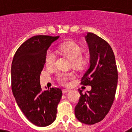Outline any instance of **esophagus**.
Segmentation results:
<instances>
[{
  "instance_id": "34e87169",
  "label": "esophagus",
  "mask_w": 132,
  "mask_h": 132,
  "mask_svg": "<svg viewBox=\"0 0 132 132\" xmlns=\"http://www.w3.org/2000/svg\"><path fill=\"white\" fill-rule=\"evenodd\" d=\"M69 91H70V89H64L62 90V93H66Z\"/></svg>"
}]
</instances>
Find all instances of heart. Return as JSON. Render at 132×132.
Instances as JSON below:
<instances>
[{
  "label": "heart",
  "mask_w": 132,
  "mask_h": 132,
  "mask_svg": "<svg viewBox=\"0 0 132 132\" xmlns=\"http://www.w3.org/2000/svg\"><path fill=\"white\" fill-rule=\"evenodd\" d=\"M60 50L70 60L75 67L80 68L84 66L86 59L82 57V48L74 42L66 43L60 46ZM56 60V54L52 49L50 48L46 51L45 55V63L46 66H51L54 64ZM57 79L62 84H66L69 80L75 77L72 72H58L56 74Z\"/></svg>",
  "instance_id": "b5f03b06"
}]
</instances>
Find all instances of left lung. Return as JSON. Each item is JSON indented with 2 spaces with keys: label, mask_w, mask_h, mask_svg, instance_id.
<instances>
[{
  "label": "left lung",
  "mask_w": 132,
  "mask_h": 132,
  "mask_svg": "<svg viewBox=\"0 0 132 132\" xmlns=\"http://www.w3.org/2000/svg\"><path fill=\"white\" fill-rule=\"evenodd\" d=\"M90 54V65L81 79V85L91 86L82 93L75 114L79 121L93 125L101 121L109 113L115 98L118 73L115 56L109 43L91 32L85 36Z\"/></svg>",
  "instance_id": "obj_1"
}]
</instances>
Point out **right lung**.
Instances as JSON below:
<instances>
[{
  "label": "right lung",
  "instance_id": "obj_1",
  "mask_svg": "<svg viewBox=\"0 0 132 132\" xmlns=\"http://www.w3.org/2000/svg\"><path fill=\"white\" fill-rule=\"evenodd\" d=\"M59 36L38 35L25 41L16 52L11 65V88L17 105L28 120L38 126H46L56 119L61 89L43 91L40 74L45 55Z\"/></svg>",
  "mask_w": 132,
  "mask_h": 132
}]
</instances>
